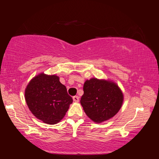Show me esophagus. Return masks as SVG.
Here are the masks:
<instances>
[{
  "label": "esophagus",
  "mask_w": 159,
  "mask_h": 159,
  "mask_svg": "<svg viewBox=\"0 0 159 159\" xmlns=\"http://www.w3.org/2000/svg\"><path fill=\"white\" fill-rule=\"evenodd\" d=\"M79 97L78 95H75V96H74L73 97V99H74V101L75 102H79V101H80V99H79Z\"/></svg>",
  "instance_id": "1"
}]
</instances>
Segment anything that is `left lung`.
Segmentation results:
<instances>
[{"mask_svg":"<svg viewBox=\"0 0 159 159\" xmlns=\"http://www.w3.org/2000/svg\"><path fill=\"white\" fill-rule=\"evenodd\" d=\"M84 95L80 103L85 114L95 123L113 117L121 109L123 95L112 81L91 78L84 85Z\"/></svg>","mask_w":159,"mask_h":159,"instance_id":"obj_1","label":"left lung"}]
</instances>
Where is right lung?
Wrapping results in <instances>:
<instances>
[{"label": "right lung", "mask_w": 159, "mask_h": 159, "mask_svg": "<svg viewBox=\"0 0 159 159\" xmlns=\"http://www.w3.org/2000/svg\"><path fill=\"white\" fill-rule=\"evenodd\" d=\"M28 107L34 116L46 123L60 122L73 99L59 77L40 74L34 77L25 90Z\"/></svg>", "instance_id": "1"}]
</instances>
